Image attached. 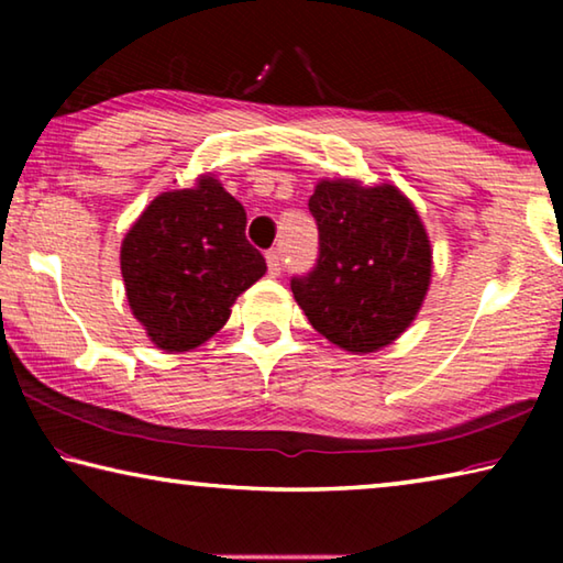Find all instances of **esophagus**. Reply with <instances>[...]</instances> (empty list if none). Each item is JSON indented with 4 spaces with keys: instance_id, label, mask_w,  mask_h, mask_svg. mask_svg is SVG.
Masks as SVG:
<instances>
[{
    "instance_id": "1",
    "label": "esophagus",
    "mask_w": 563,
    "mask_h": 563,
    "mask_svg": "<svg viewBox=\"0 0 563 563\" xmlns=\"http://www.w3.org/2000/svg\"><path fill=\"white\" fill-rule=\"evenodd\" d=\"M265 263H268V273H271V275H280L283 258H280L278 247H273V251L265 253Z\"/></svg>"
}]
</instances>
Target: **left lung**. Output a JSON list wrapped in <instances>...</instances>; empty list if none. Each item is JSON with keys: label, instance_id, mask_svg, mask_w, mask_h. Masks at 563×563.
Here are the masks:
<instances>
[{"label": "left lung", "instance_id": "8db88e82", "mask_svg": "<svg viewBox=\"0 0 563 563\" xmlns=\"http://www.w3.org/2000/svg\"><path fill=\"white\" fill-rule=\"evenodd\" d=\"M316 271L290 288L332 345L367 355L412 325L432 283V243L415 203L393 184L322 178L310 196Z\"/></svg>", "mask_w": 563, "mask_h": 563}]
</instances>
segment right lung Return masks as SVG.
I'll list each match as a JSON object with an SVG mask.
<instances>
[{
  "mask_svg": "<svg viewBox=\"0 0 563 563\" xmlns=\"http://www.w3.org/2000/svg\"><path fill=\"white\" fill-rule=\"evenodd\" d=\"M265 271V258L245 241V208L211 174L158 194L121 243L129 308L164 352L211 340L238 295Z\"/></svg>",
  "mask_w": 563,
  "mask_h": 563,
  "instance_id": "1",
  "label": "right lung"
}]
</instances>
